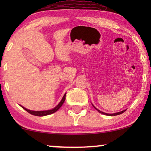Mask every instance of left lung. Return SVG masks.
<instances>
[{
	"label": "left lung",
	"instance_id": "left-lung-1",
	"mask_svg": "<svg viewBox=\"0 0 151 151\" xmlns=\"http://www.w3.org/2000/svg\"><path fill=\"white\" fill-rule=\"evenodd\" d=\"M94 108L96 109H97L96 107L94 106ZM97 110L98 111V112L99 113H102V114H104V115H109V116H114V115H120V114H122V113H123L124 112V111H126V110H124V111H121V112H119V113H113V114H109V113H104V112H102V111H100V110H98V109H97Z\"/></svg>",
	"mask_w": 151,
	"mask_h": 151
}]
</instances>
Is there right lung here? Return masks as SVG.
<instances>
[{
    "label": "right lung",
    "mask_w": 151,
    "mask_h": 151,
    "mask_svg": "<svg viewBox=\"0 0 151 151\" xmlns=\"http://www.w3.org/2000/svg\"><path fill=\"white\" fill-rule=\"evenodd\" d=\"M65 97H66V93L64 95L63 99H62L61 102L59 103L55 107L54 109H51V110H49V111H31V110H28V109H27L24 108V107L22 106V109H24V110L27 111L28 113H29L30 114L32 115H36V116H45V115H50V114H52V113H55V111H57L58 109L60 108L62 105L63 104L64 102H65Z\"/></svg>",
    "instance_id": "1"
}]
</instances>
